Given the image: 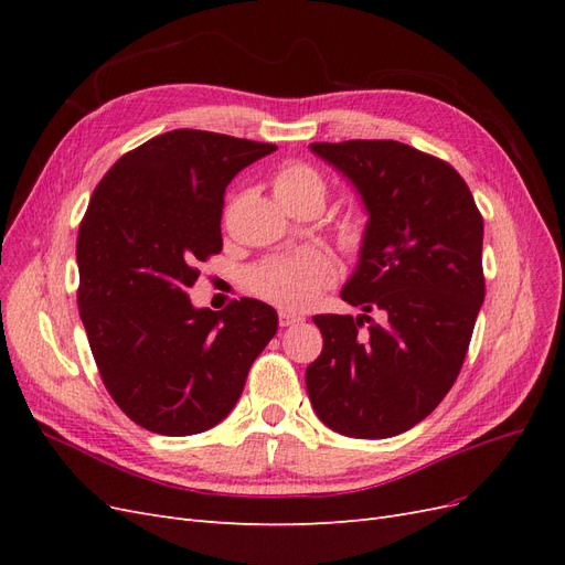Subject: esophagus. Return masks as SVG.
Instances as JSON below:
<instances>
[{
  "label": "esophagus",
  "mask_w": 565,
  "mask_h": 565,
  "mask_svg": "<svg viewBox=\"0 0 565 565\" xmlns=\"http://www.w3.org/2000/svg\"><path fill=\"white\" fill-rule=\"evenodd\" d=\"M278 320H280V328H292V324L301 322L303 318L297 316V313H289V311H280L278 313Z\"/></svg>",
  "instance_id": "34e87169"
}]
</instances>
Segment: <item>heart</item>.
<instances>
[{
  "label": "heart",
  "mask_w": 565,
  "mask_h": 565,
  "mask_svg": "<svg viewBox=\"0 0 565 565\" xmlns=\"http://www.w3.org/2000/svg\"><path fill=\"white\" fill-rule=\"evenodd\" d=\"M273 191L280 204L289 202H316L322 210L324 195H328V185L322 177L309 164H287L276 174L273 181ZM363 237V226L355 218L347 221L341 226V243L344 247H358ZM334 280V264L328 254L316 249H303L280 259H270L259 266H254L247 273V285L254 295L262 299L280 306V309L301 311L318 299L324 287Z\"/></svg>",
  "instance_id": "heart-1"
}]
</instances>
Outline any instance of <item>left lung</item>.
I'll return each mask as SVG.
<instances>
[{"instance_id":"obj_1","label":"left lung","mask_w":565,"mask_h":565,"mask_svg":"<svg viewBox=\"0 0 565 565\" xmlns=\"http://www.w3.org/2000/svg\"><path fill=\"white\" fill-rule=\"evenodd\" d=\"M367 212L341 299L361 316H313L322 334L306 388L322 424L351 438H391L429 417L465 363L486 297L483 216L469 185L398 141L311 143ZM382 323L361 331L366 313Z\"/></svg>"}]
</instances>
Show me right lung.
<instances>
[{"label":"right lung","mask_w":565,"mask_h":565,"mask_svg":"<svg viewBox=\"0 0 565 565\" xmlns=\"http://www.w3.org/2000/svg\"><path fill=\"white\" fill-rule=\"evenodd\" d=\"M273 143L174 129L119 158L77 235L79 318L113 401L143 429L193 436L228 417L278 330L259 299L224 311L188 297L218 254L226 185Z\"/></svg>","instance_id":"obj_1"}]
</instances>
